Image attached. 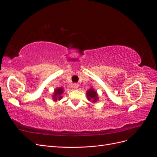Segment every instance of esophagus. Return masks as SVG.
Wrapping results in <instances>:
<instances>
[{
    "instance_id": "34e87169",
    "label": "esophagus",
    "mask_w": 157,
    "mask_h": 157,
    "mask_svg": "<svg viewBox=\"0 0 157 157\" xmlns=\"http://www.w3.org/2000/svg\"><path fill=\"white\" fill-rule=\"evenodd\" d=\"M78 87V84L75 83V84H73V88H74L75 89H77Z\"/></svg>"
}]
</instances>
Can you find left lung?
<instances>
[{
	"mask_svg": "<svg viewBox=\"0 0 157 157\" xmlns=\"http://www.w3.org/2000/svg\"><path fill=\"white\" fill-rule=\"evenodd\" d=\"M86 97L92 103H96L99 99V96L97 91L93 88H90L86 91Z\"/></svg>",
	"mask_w": 157,
	"mask_h": 157,
	"instance_id": "1",
	"label": "left lung"
}]
</instances>
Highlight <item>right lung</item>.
Segmentation results:
<instances>
[{
  "instance_id": "right-lung-1",
  "label": "right lung",
  "mask_w": 157,
  "mask_h": 157,
  "mask_svg": "<svg viewBox=\"0 0 157 157\" xmlns=\"http://www.w3.org/2000/svg\"><path fill=\"white\" fill-rule=\"evenodd\" d=\"M64 93V90L62 87H58L54 89V91L52 95V99L55 102L57 101H59L63 98L62 94Z\"/></svg>"
}]
</instances>
